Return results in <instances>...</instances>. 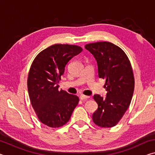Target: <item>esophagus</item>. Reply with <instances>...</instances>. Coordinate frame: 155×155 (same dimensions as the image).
Wrapping results in <instances>:
<instances>
[{
  "instance_id": "esophagus-1",
  "label": "esophagus",
  "mask_w": 155,
  "mask_h": 155,
  "mask_svg": "<svg viewBox=\"0 0 155 155\" xmlns=\"http://www.w3.org/2000/svg\"><path fill=\"white\" fill-rule=\"evenodd\" d=\"M89 98H90V96H85V95H83V94H81V95H80V99L81 100V101H83V100H87Z\"/></svg>"
}]
</instances>
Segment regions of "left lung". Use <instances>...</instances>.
I'll use <instances>...</instances> for the list:
<instances>
[{
    "instance_id": "8db88e82",
    "label": "left lung",
    "mask_w": 155,
    "mask_h": 155,
    "mask_svg": "<svg viewBox=\"0 0 155 155\" xmlns=\"http://www.w3.org/2000/svg\"><path fill=\"white\" fill-rule=\"evenodd\" d=\"M85 48L96 60L99 78L106 80V98L94 96L98 107L92 120L98 127H114L127 111L133 95L135 80L130 62L120 47L108 41L88 44Z\"/></svg>"
}]
</instances>
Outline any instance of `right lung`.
I'll use <instances>...</instances> for the list:
<instances>
[{"instance_id": "obj_1", "label": "right lung", "mask_w": 155, "mask_h": 155, "mask_svg": "<svg viewBox=\"0 0 155 155\" xmlns=\"http://www.w3.org/2000/svg\"><path fill=\"white\" fill-rule=\"evenodd\" d=\"M82 51L78 46L54 44L40 52L31 64L27 80L31 103L40 122L49 127L66 124L78 103L77 96L59 90L58 84L68 62Z\"/></svg>"}]
</instances>
